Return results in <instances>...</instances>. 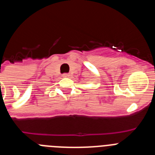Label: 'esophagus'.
I'll use <instances>...</instances> for the list:
<instances>
[{
	"label": "esophagus",
	"mask_w": 155,
	"mask_h": 155,
	"mask_svg": "<svg viewBox=\"0 0 155 155\" xmlns=\"http://www.w3.org/2000/svg\"><path fill=\"white\" fill-rule=\"evenodd\" d=\"M62 76L64 77V78H68V77H70V74H64Z\"/></svg>",
	"instance_id": "obj_1"
}]
</instances>
